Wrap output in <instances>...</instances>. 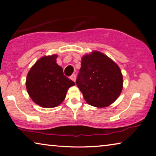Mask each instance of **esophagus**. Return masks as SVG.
Returning a JSON list of instances; mask_svg holds the SVG:
<instances>
[{
    "mask_svg": "<svg viewBox=\"0 0 156 156\" xmlns=\"http://www.w3.org/2000/svg\"><path fill=\"white\" fill-rule=\"evenodd\" d=\"M70 79L72 80H73V82H76V75L75 74H72V76H70Z\"/></svg>",
    "mask_w": 156,
    "mask_h": 156,
    "instance_id": "esophagus-1",
    "label": "esophagus"
}]
</instances>
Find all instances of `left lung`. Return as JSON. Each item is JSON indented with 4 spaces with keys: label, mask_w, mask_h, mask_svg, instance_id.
<instances>
[{
    "label": "left lung",
    "mask_w": 156,
    "mask_h": 156,
    "mask_svg": "<svg viewBox=\"0 0 156 156\" xmlns=\"http://www.w3.org/2000/svg\"><path fill=\"white\" fill-rule=\"evenodd\" d=\"M76 84L87 103L102 108L113 103L122 92L120 67L103 53L93 51L82 57Z\"/></svg>",
    "instance_id": "8db88e82"
}]
</instances>
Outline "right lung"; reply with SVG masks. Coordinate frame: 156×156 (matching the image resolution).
<instances>
[{"instance_id": "right-lung-1", "label": "right lung", "mask_w": 156, "mask_h": 156, "mask_svg": "<svg viewBox=\"0 0 156 156\" xmlns=\"http://www.w3.org/2000/svg\"><path fill=\"white\" fill-rule=\"evenodd\" d=\"M58 55L44 56L29 71L26 88L31 100L43 108L58 106L65 99L69 88L75 83L63 74L62 68L56 63Z\"/></svg>"}]
</instances>
